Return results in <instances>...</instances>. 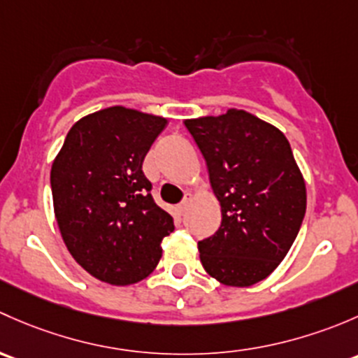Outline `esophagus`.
Here are the masks:
<instances>
[{"label":"esophagus","instance_id":"34e87169","mask_svg":"<svg viewBox=\"0 0 358 358\" xmlns=\"http://www.w3.org/2000/svg\"><path fill=\"white\" fill-rule=\"evenodd\" d=\"M191 200H193V193H189V191H187V193L184 194V200L180 201L179 206H178V210H179L180 213H184V212H186V208H187V206H189Z\"/></svg>","mask_w":358,"mask_h":358}]
</instances>
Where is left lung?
Segmentation results:
<instances>
[{
	"mask_svg": "<svg viewBox=\"0 0 358 358\" xmlns=\"http://www.w3.org/2000/svg\"><path fill=\"white\" fill-rule=\"evenodd\" d=\"M220 203L219 231L198 243L201 265L226 286L264 281L288 255L307 208L286 136L245 110L184 120Z\"/></svg>",
	"mask_w": 358,
	"mask_h": 358,
	"instance_id": "1",
	"label": "left lung"
}]
</instances>
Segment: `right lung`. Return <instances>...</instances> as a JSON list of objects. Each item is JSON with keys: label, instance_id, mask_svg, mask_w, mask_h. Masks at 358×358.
<instances>
[{"label": "right lung", "instance_id": "obj_1", "mask_svg": "<svg viewBox=\"0 0 358 358\" xmlns=\"http://www.w3.org/2000/svg\"><path fill=\"white\" fill-rule=\"evenodd\" d=\"M167 119L125 106L70 127L51 165L53 208L65 246L93 278L127 286L162 259L174 219L153 201L143 160Z\"/></svg>", "mask_w": 358, "mask_h": 358}]
</instances>
